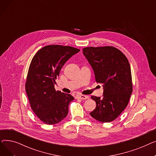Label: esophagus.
Instances as JSON below:
<instances>
[{
    "mask_svg": "<svg viewBox=\"0 0 156 156\" xmlns=\"http://www.w3.org/2000/svg\"><path fill=\"white\" fill-rule=\"evenodd\" d=\"M78 97L79 98V99H81V100H85V99H88V96L85 95H78Z\"/></svg>",
    "mask_w": 156,
    "mask_h": 156,
    "instance_id": "1",
    "label": "esophagus"
}]
</instances>
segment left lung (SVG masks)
<instances>
[{"instance_id":"8db88e82","label":"left lung","mask_w":156,"mask_h":156,"mask_svg":"<svg viewBox=\"0 0 156 156\" xmlns=\"http://www.w3.org/2000/svg\"><path fill=\"white\" fill-rule=\"evenodd\" d=\"M83 54L94 71L97 83L103 84V97L92 95L96 102L90 115L102 122L116 119L124 111L133 91L130 65L125 55L112 46L88 47Z\"/></svg>"}]
</instances>
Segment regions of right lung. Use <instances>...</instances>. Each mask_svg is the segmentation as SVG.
<instances>
[{"mask_svg":"<svg viewBox=\"0 0 156 156\" xmlns=\"http://www.w3.org/2000/svg\"><path fill=\"white\" fill-rule=\"evenodd\" d=\"M80 51L70 46L51 45L40 49L33 57L25 90L31 108L45 124H57L68 115L74 97L56 91L55 81L65 62Z\"/></svg>","mask_w":156,"mask_h":156,"instance_id":"1","label":"right lung"}]
</instances>
